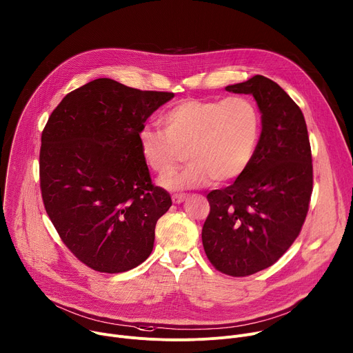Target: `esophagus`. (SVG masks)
Masks as SVG:
<instances>
[{"label": "esophagus", "mask_w": 353, "mask_h": 353, "mask_svg": "<svg viewBox=\"0 0 353 353\" xmlns=\"http://www.w3.org/2000/svg\"><path fill=\"white\" fill-rule=\"evenodd\" d=\"M187 198H188L187 194H174L172 196V201H173V204H181L183 201H185Z\"/></svg>", "instance_id": "obj_1"}]
</instances>
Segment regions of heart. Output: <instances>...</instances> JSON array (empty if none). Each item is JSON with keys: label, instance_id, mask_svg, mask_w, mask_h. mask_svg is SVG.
Wrapping results in <instances>:
<instances>
[{"label": "heart", "instance_id": "1", "mask_svg": "<svg viewBox=\"0 0 353 353\" xmlns=\"http://www.w3.org/2000/svg\"><path fill=\"white\" fill-rule=\"evenodd\" d=\"M163 131L143 127L139 152L158 177H169L184 159L190 163L163 181L168 188H199L239 179L254 158L260 114L251 99H183L161 116Z\"/></svg>", "mask_w": 353, "mask_h": 353}]
</instances>
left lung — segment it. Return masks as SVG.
<instances>
[{
    "instance_id": "obj_1",
    "label": "left lung",
    "mask_w": 353,
    "mask_h": 353,
    "mask_svg": "<svg viewBox=\"0 0 353 353\" xmlns=\"http://www.w3.org/2000/svg\"><path fill=\"white\" fill-rule=\"evenodd\" d=\"M253 94L263 130L253 161L229 187L212 190L203 244L222 274L248 276L275 264L305 223L313 191L305 116L274 81L254 75L225 88Z\"/></svg>"
}]
</instances>
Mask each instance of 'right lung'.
Listing matches in <instances>:
<instances>
[{
  "instance_id": "obj_1",
  "label": "right lung",
  "mask_w": 353,
  "mask_h": 353,
  "mask_svg": "<svg viewBox=\"0 0 353 353\" xmlns=\"http://www.w3.org/2000/svg\"><path fill=\"white\" fill-rule=\"evenodd\" d=\"M172 92L99 78L70 92L41 132L40 190L63 243L86 267L125 272L152 253L172 198L152 184L139 131Z\"/></svg>"
}]
</instances>
